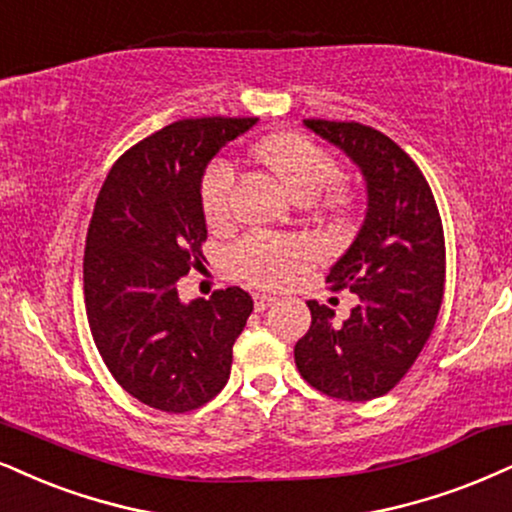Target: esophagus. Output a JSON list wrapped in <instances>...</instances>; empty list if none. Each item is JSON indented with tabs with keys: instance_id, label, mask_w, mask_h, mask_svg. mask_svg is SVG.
<instances>
[{
	"instance_id": "34e87169",
	"label": "esophagus",
	"mask_w": 512,
	"mask_h": 512,
	"mask_svg": "<svg viewBox=\"0 0 512 512\" xmlns=\"http://www.w3.org/2000/svg\"><path fill=\"white\" fill-rule=\"evenodd\" d=\"M275 296H270V294H254V306H256V311H266L268 306H273L275 304Z\"/></svg>"
}]
</instances>
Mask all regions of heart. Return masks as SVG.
I'll list each match as a JSON object with an SVG mask.
<instances>
[{
    "mask_svg": "<svg viewBox=\"0 0 512 512\" xmlns=\"http://www.w3.org/2000/svg\"><path fill=\"white\" fill-rule=\"evenodd\" d=\"M258 159L285 182L296 199L311 204L339 178V166L323 147L299 132H277L256 147ZM235 168L213 161L201 180V208L208 223H220L230 213ZM235 266L254 285L277 287L311 258V246L292 237L251 235L235 249Z\"/></svg>",
    "mask_w": 512,
    "mask_h": 512,
    "instance_id": "heart-1",
    "label": "heart"
}]
</instances>
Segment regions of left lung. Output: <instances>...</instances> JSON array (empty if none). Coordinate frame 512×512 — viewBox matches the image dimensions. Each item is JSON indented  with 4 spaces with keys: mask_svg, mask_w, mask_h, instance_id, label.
<instances>
[{
    "mask_svg": "<svg viewBox=\"0 0 512 512\" xmlns=\"http://www.w3.org/2000/svg\"><path fill=\"white\" fill-rule=\"evenodd\" d=\"M365 182V216L330 268L332 289L358 306L339 323L308 301L311 327L294 346L301 377L327 396L370 401L406 375L437 323L444 296V230L425 175L399 144L361 123L304 121Z\"/></svg>",
    "mask_w": 512,
    "mask_h": 512,
    "instance_id": "8db88e82",
    "label": "left lung"
}]
</instances>
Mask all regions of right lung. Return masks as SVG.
Returning a JSON list of instances; mask_svg holds the SVG:
<instances>
[{"mask_svg": "<svg viewBox=\"0 0 512 512\" xmlns=\"http://www.w3.org/2000/svg\"><path fill=\"white\" fill-rule=\"evenodd\" d=\"M258 118H187L125 151L106 175L87 230L85 306L116 382L166 413L211 401L230 380L232 346L254 299L239 287L182 301L199 266L201 180L213 156Z\"/></svg>", "mask_w": 512, "mask_h": 512, "instance_id": "obj_1", "label": "right lung"}]
</instances>
